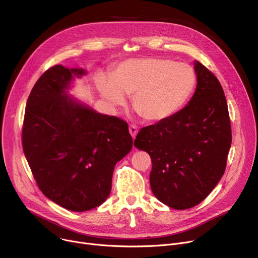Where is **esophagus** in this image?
<instances>
[{
    "mask_svg": "<svg viewBox=\"0 0 258 258\" xmlns=\"http://www.w3.org/2000/svg\"><path fill=\"white\" fill-rule=\"evenodd\" d=\"M128 130H130V134H131L132 138H133V139H135V137L137 136V133H138V128H137V126H136V125H131Z\"/></svg>",
    "mask_w": 258,
    "mask_h": 258,
    "instance_id": "esophagus-1",
    "label": "esophagus"
}]
</instances>
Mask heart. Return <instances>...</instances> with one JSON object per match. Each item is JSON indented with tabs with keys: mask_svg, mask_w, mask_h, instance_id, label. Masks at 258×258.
<instances>
[{
	"mask_svg": "<svg viewBox=\"0 0 258 258\" xmlns=\"http://www.w3.org/2000/svg\"><path fill=\"white\" fill-rule=\"evenodd\" d=\"M198 83L190 64L168 58H133L120 62L113 75L100 73L96 87L112 107L123 106L126 95L146 121L165 120L187 103Z\"/></svg>",
	"mask_w": 258,
	"mask_h": 258,
	"instance_id": "1",
	"label": "heart"
}]
</instances>
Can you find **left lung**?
Segmentation results:
<instances>
[{
	"instance_id": "8db88e82",
	"label": "left lung",
	"mask_w": 258,
	"mask_h": 258,
	"mask_svg": "<svg viewBox=\"0 0 258 258\" xmlns=\"http://www.w3.org/2000/svg\"><path fill=\"white\" fill-rule=\"evenodd\" d=\"M196 92L171 117L143 127L134 145L151 156L150 183L155 197L170 208L197 206L222 179L231 146V124L224 90L195 61Z\"/></svg>"
}]
</instances>
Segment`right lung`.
<instances>
[{
  "mask_svg": "<svg viewBox=\"0 0 258 258\" xmlns=\"http://www.w3.org/2000/svg\"><path fill=\"white\" fill-rule=\"evenodd\" d=\"M81 68L56 64L38 78L27 100L25 157L38 188L71 211L101 205L111 194L118 161L133 147L125 121L103 115L68 94Z\"/></svg>",
  "mask_w": 258,
  "mask_h": 258,
  "instance_id": "obj_1",
  "label": "right lung"
}]
</instances>
